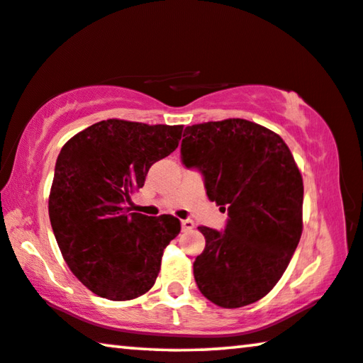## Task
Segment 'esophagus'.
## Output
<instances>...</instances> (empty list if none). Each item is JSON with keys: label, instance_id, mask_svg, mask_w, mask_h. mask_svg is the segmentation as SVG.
Returning <instances> with one entry per match:
<instances>
[{"label": "esophagus", "instance_id": "esophagus-1", "mask_svg": "<svg viewBox=\"0 0 363 363\" xmlns=\"http://www.w3.org/2000/svg\"><path fill=\"white\" fill-rule=\"evenodd\" d=\"M181 228H182V231H191V229H194V221L192 220H182Z\"/></svg>", "mask_w": 363, "mask_h": 363}]
</instances>
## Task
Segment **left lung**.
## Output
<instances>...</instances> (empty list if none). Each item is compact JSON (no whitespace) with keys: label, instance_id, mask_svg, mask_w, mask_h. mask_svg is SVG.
Listing matches in <instances>:
<instances>
[{"label":"left lung","instance_id":"8db88e82","mask_svg":"<svg viewBox=\"0 0 363 363\" xmlns=\"http://www.w3.org/2000/svg\"><path fill=\"white\" fill-rule=\"evenodd\" d=\"M181 160L202 172L208 199L229 216L224 231L199 228L205 235L194 262L200 292L223 308L260 301L302 234L303 182L289 147L247 119L211 121L186 128Z\"/></svg>","mask_w":363,"mask_h":363}]
</instances>
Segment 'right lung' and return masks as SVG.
<instances>
[{
    "instance_id": "obj_1",
    "label": "right lung",
    "mask_w": 363,
    "mask_h": 363,
    "mask_svg": "<svg viewBox=\"0 0 363 363\" xmlns=\"http://www.w3.org/2000/svg\"><path fill=\"white\" fill-rule=\"evenodd\" d=\"M182 125L100 121L57 155L48 213L74 276L94 294L130 301L157 281L161 257L181 231L171 215L129 213L150 166L179 145Z\"/></svg>"
}]
</instances>
